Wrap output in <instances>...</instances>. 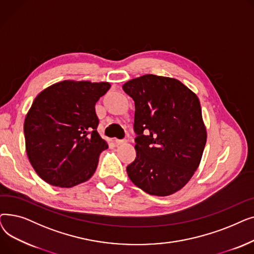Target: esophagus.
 <instances>
[{"mask_svg":"<svg viewBox=\"0 0 254 254\" xmlns=\"http://www.w3.org/2000/svg\"><path fill=\"white\" fill-rule=\"evenodd\" d=\"M113 141H114V143H115L116 145H120V144H124V143H126V141H125V140H119V139H114Z\"/></svg>","mask_w":254,"mask_h":254,"instance_id":"esophagus-1","label":"esophagus"}]
</instances>
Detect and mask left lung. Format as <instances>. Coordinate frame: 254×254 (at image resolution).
Returning a JSON list of instances; mask_svg holds the SVG:
<instances>
[{"instance_id":"8db88e82","label":"left lung","mask_w":254,"mask_h":254,"mask_svg":"<svg viewBox=\"0 0 254 254\" xmlns=\"http://www.w3.org/2000/svg\"><path fill=\"white\" fill-rule=\"evenodd\" d=\"M123 89L135 103L137 154L127 167L129 179L152 195L178 191L196 171L207 141L197 97L177 79L151 74Z\"/></svg>"}]
</instances>
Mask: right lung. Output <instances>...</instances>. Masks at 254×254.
I'll return each instance as SVG.
<instances>
[{
    "mask_svg": "<svg viewBox=\"0 0 254 254\" xmlns=\"http://www.w3.org/2000/svg\"><path fill=\"white\" fill-rule=\"evenodd\" d=\"M108 82L63 81L34 100L23 131L30 163L45 182L72 188L88 180L108 145L97 131L95 106Z\"/></svg>",
    "mask_w": 254,
    "mask_h": 254,
    "instance_id": "right-lung-1",
    "label": "right lung"
}]
</instances>
